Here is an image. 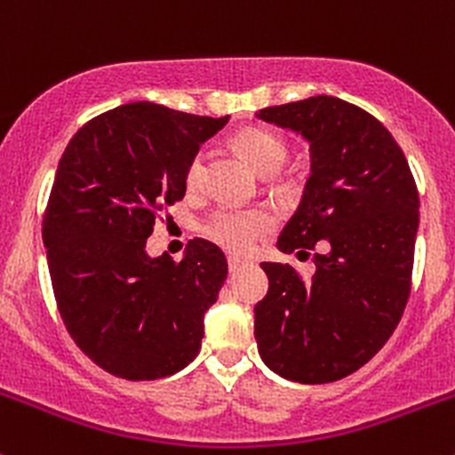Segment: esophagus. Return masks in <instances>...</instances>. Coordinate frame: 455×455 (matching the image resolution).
<instances>
[{"label": "esophagus", "instance_id": "obj_1", "mask_svg": "<svg viewBox=\"0 0 455 455\" xmlns=\"http://www.w3.org/2000/svg\"><path fill=\"white\" fill-rule=\"evenodd\" d=\"M242 266H244V259H240V257H228V270H231V273L240 270Z\"/></svg>", "mask_w": 455, "mask_h": 455}]
</instances>
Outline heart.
I'll list each match as a JSON object with an SVG mask.
<instances>
[{
	"label": "heart",
	"mask_w": 455,
	"mask_h": 455,
	"mask_svg": "<svg viewBox=\"0 0 455 455\" xmlns=\"http://www.w3.org/2000/svg\"><path fill=\"white\" fill-rule=\"evenodd\" d=\"M237 145L244 151L249 163L261 173L279 172L286 160V142L275 132L264 127H249L237 134ZM204 182V151H198L189 160L185 172V185L189 191L200 189ZM273 227V220L266 211L259 209H235L224 206L215 211L204 224V235L228 253L244 255L255 246V242Z\"/></svg>",
	"instance_id": "1"
}]
</instances>
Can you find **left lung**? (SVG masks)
I'll return each mask as SVG.
<instances>
[{"label":"left lung","instance_id":"8db88e82","mask_svg":"<svg viewBox=\"0 0 455 455\" xmlns=\"http://www.w3.org/2000/svg\"><path fill=\"white\" fill-rule=\"evenodd\" d=\"M310 142V178L277 249L316 251L315 275L264 261L255 306L259 356L297 383H332L365 365L401 321L411 291L419 189L405 154L371 114L334 96L259 109Z\"/></svg>","mask_w":455,"mask_h":455}]
</instances>
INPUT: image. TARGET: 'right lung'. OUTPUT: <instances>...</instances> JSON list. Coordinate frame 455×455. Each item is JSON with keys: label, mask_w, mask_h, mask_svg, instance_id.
Masks as SVG:
<instances>
[{"label": "right lung", "mask_w": 455, "mask_h": 455, "mask_svg": "<svg viewBox=\"0 0 455 455\" xmlns=\"http://www.w3.org/2000/svg\"><path fill=\"white\" fill-rule=\"evenodd\" d=\"M228 116L127 103L87 121L68 142L44 213L54 299L68 332L99 368L127 380L191 363L228 266L196 237L180 261L151 259L158 211L185 198V172Z\"/></svg>", "instance_id": "right-lung-1"}]
</instances>
